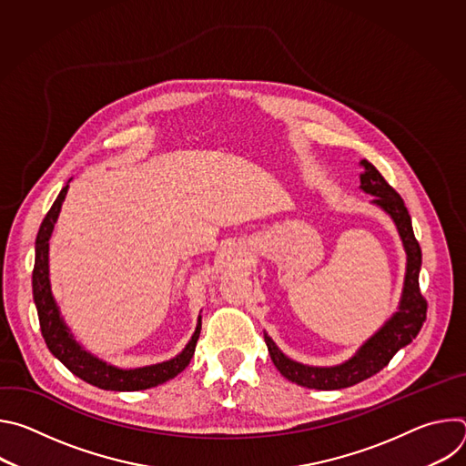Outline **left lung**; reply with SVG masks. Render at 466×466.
<instances>
[{"label": "left lung", "mask_w": 466, "mask_h": 466, "mask_svg": "<svg viewBox=\"0 0 466 466\" xmlns=\"http://www.w3.org/2000/svg\"><path fill=\"white\" fill-rule=\"evenodd\" d=\"M361 166H363V173L360 175V182H361L360 187L365 193L374 195L372 205L380 207L385 214L390 216L398 234H400V239L408 256L402 299H400V304H398V311H394L392 317L376 331V334L370 339H367L349 361L341 365H334V367L302 365L288 358L268 334H263L271 360L275 367L280 370V374L289 381L308 389H319V390L345 389L374 376L392 360V356L398 350L404 349L417 338L426 320L428 302L422 297L419 288L422 252L413 234L411 216L402 201V197L387 184L381 173L367 160H361Z\"/></svg>", "instance_id": "1"}]
</instances>
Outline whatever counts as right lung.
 <instances>
[{"mask_svg": "<svg viewBox=\"0 0 466 466\" xmlns=\"http://www.w3.org/2000/svg\"><path fill=\"white\" fill-rule=\"evenodd\" d=\"M70 182V180H68ZM68 184H66L58 197L55 198L53 207L46 214L35 243V269H33V299L38 311L40 329L44 341L49 349V352L64 363L66 369H70L76 376L85 380L90 385H96L105 390H142L157 387L177 374H180L191 361V356L195 352V345L201 334V315H198L197 328L186 349L173 360L140 367V369H119L114 365H108L106 361L96 358L94 354L86 352L70 334V328L66 326L64 319L60 317L58 306L55 302V297L51 293L49 284V238L53 234L55 223L58 219L62 203L68 193Z\"/></svg>", "mask_w": 466, "mask_h": 466, "instance_id": "add662e5", "label": "right lung"}]
</instances>
